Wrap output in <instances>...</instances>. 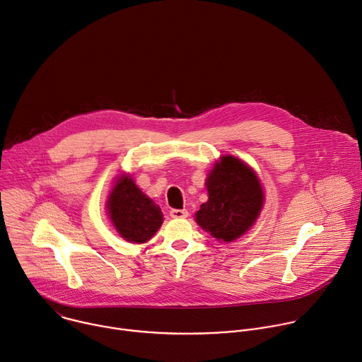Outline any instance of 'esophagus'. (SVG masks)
I'll list each match as a JSON object with an SVG mask.
<instances>
[{
    "label": "esophagus",
    "instance_id": "esophagus-1",
    "mask_svg": "<svg viewBox=\"0 0 362 362\" xmlns=\"http://www.w3.org/2000/svg\"><path fill=\"white\" fill-rule=\"evenodd\" d=\"M187 211H185V209H172L170 211V216L173 218V219H185V218H187Z\"/></svg>",
    "mask_w": 362,
    "mask_h": 362
}]
</instances>
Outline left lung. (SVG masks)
Here are the masks:
<instances>
[{"instance_id": "8db88e82", "label": "left lung", "mask_w": 362, "mask_h": 362, "mask_svg": "<svg viewBox=\"0 0 362 362\" xmlns=\"http://www.w3.org/2000/svg\"><path fill=\"white\" fill-rule=\"evenodd\" d=\"M209 199L196 212V222L223 242L242 236L256 221L264 192L253 170L233 156H223L206 182Z\"/></svg>"}]
</instances>
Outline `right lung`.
I'll return each instance as SVG.
<instances>
[{
	"label": "right lung",
	"mask_w": 362,
	"mask_h": 362,
	"mask_svg": "<svg viewBox=\"0 0 362 362\" xmlns=\"http://www.w3.org/2000/svg\"><path fill=\"white\" fill-rule=\"evenodd\" d=\"M107 208L117 232L129 242L143 243L148 240L163 223L160 206L141 193L127 176L117 180Z\"/></svg>",
	"instance_id": "obj_1"
}]
</instances>
